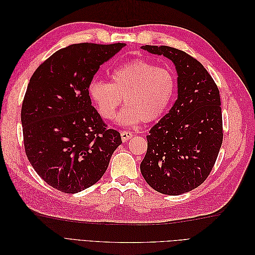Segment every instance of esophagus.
I'll list each match as a JSON object with an SVG mask.
<instances>
[{
	"label": "esophagus",
	"instance_id": "obj_1",
	"mask_svg": "<svg viewBox=\"0 0 255 255\" xmlns=\"http://www.w3.org/2000/svg\"><path fill=\"white\" fill-rule=\"evenodd\" d=\"M120 135H121L122 141H128V140L130 139V138L133 137V134L130 133V132H128V130H121Z\"/></svg>",
	"mask_w": 255,
	"mask_h": 255
}]
</instances>
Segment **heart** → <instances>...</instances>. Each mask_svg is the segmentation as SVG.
<instances>
[{
  "mask_svg": "<svg viewBox=\"0 0 255 255\" xmlns=\"http://www.w3.org/2000/svg\"><path fill=\"white\" fill-rule=\"evenodd\" d=\"M175 90L176 81L170 70L137 59L116 68L110 84L92 81L88 95L104 119L114 117L123 99L126 106L116 122L129 127L160 119L171 105Z\"/></svg>",
  "mask_w": 255,
  "mask_h": 255,
  "instance_id": "obj_1",
  "label": "heart"
}]
</instances>
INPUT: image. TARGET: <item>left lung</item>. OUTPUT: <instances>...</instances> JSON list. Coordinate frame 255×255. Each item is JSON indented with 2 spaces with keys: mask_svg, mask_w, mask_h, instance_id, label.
<instances>
[{
  "mask_svg": "<svg viewBox=\"0 0 255 255\" xmlns=\"http://www.w3.org/2000/svg\"><path fill=\"white\" fill-rule=\"evenodd\" d=\"M175 66L177 99L146 136L140 164L145 182L160 194L177 196L201 185L212 171L222 143L217 85L201 63L167 45H142Z\"/></svg>",
  "mask_w": 255,
  "mask_h": 255,
  "instance_id": "8db88e82",
  "label": "left lung"
}]
</instances>
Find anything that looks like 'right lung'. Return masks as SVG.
<instances>
[{
  "label": "right lung",
  "instance_id": "obj_1",
  "mask_svg": "<svg viewBox=\"0 0 255 255\" xmlns=\"http://www.w3.org/2000/svg\"><path fill=\"white\" fill-rule=\"evenodd\" d=\"M126 43H78L37 68L22 103L26 156L50 186L76 194L105 173L120 133L106 128L91 105L88 86L100 66Z\"/></svg>",
  "mask_w": 255,
  "mask_h": 255
}]
</instances>
